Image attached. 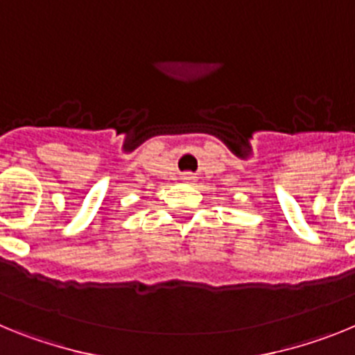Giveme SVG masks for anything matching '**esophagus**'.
<instances>
[{"label": "esophagus", "instance_id": "1", "mask_svg": "<svg viewBox=\"0 0 355 355\" xmlns=\"http://www.w3.org/2000/svg\"><path fill=\"white\" fill-rule=\"evenodd\" d=\"M181 180H183V181H188V183H190V181L196 180V175H193L192 172H184V174L181 175Z\"/></svg>", "mask_w": 355, "mask_h": 355}]
</instances>
